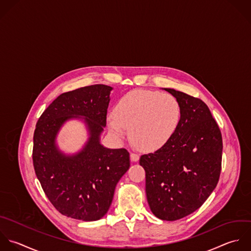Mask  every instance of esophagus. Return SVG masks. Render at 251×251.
Returning <instances> with one entry per match:
<instances>
[{
    "instance_id": "34e87169",
    "label": "esophagus",
    "mask_w": 251,
    "mask_h": 251,
    "mask_svg": "<svg viewBox=\"0 0 251 251\" xmlns=\"http://www.w3.org/2000/svg\"><path fill=\"white\" fill-rule=\"evenodd\" d=\"M130 158H131V161L137 162V161H139V159H140V155H139V154H136V153H131V154H130Z\"/></svg>"
}]
</instances>
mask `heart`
Here are the masks:
<instances>
[{"label": "heart", "mask_w": 251, "mask_h": 251, "mask_svg": "<svg viewBox=\"0 0 251 251\" xmlns=\"http://www.w3.org/2000/svg\"><path fill=\"white\" fill-rule=\"evenodd\" d=\"M180 120L181 107L172 95L134 90L118 100L114 113L107 117V127L117 139H122L128 128L136 146L153 151L170 141Z\"/></svg>", "instance_id": "b5f03b06"}]
</instances>
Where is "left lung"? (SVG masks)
Instances as JSON below:
<instances>
[{
	"label": "left lung",
	"mask_w": 251,
	"mask_h": 251,
	"mask_svg": "<svg viewBox=\"0 0 251 251\" xmlns=\"http://www.w3.org/2000/svg\"><path fill=\"white\" fill-rule=\"evenodd\" d=\"M181 107L180 124L170 141L144 154L146 193L151 212L175 221L199 209L216 188L222 162V135L208 106L200 99L164 88Z\"/></svg>",
	"instance_id": "left-lung-1"
}]
</instances>
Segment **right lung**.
Returning <instances> with one entry per match:
<instances>
[{"label": "right lung", "mask_w": 251, "mask_h": 251, "mask_svg": "<svg viewBox=\"0 0 251 251\" xmlns=\"http://www.w3.org/2000/svg\"><path fill=\"white\" fill-rule=\"evenodd\" d=\"M110 86L92 85L58 96L43 112L34 132L33 165L51 204L62 215L97 221L108 211L115 187L130 167L125 149L100 144L106 126ZM71 119L86 126L89 138L78 153L60 151L56 137Z\"/></svg>", "instance_id": "add662e5"}]
</instances>
